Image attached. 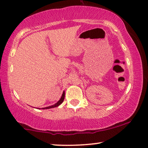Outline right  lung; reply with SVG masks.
<instances>
[{"mask_svg": "<svg viewBox=\"0 0 148 148\" xmlns=\"http://www.w3.org/2000/svg\"><path fill=\"white\" fill-rule=\"evenodd\" d=\"M64 97H65V92H63L62 95V97H61V99H60V100H59V101L58 102V103L55 104V105H53V106H49V107H46V108H42V109H49V108H56V107H58V106H60V104L62 103L63 101H64Z\"/></svg>", "mask_w": 148, "mask_h": 148, "instance_id": "obj_1", "label": "right lung"}]
</instances>
